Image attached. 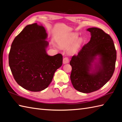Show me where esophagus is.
Instances as JSON below:
<instances>
[{
    "label": "esophagus",
    "mask_w": 122,
    "mask_h": 122,
    "mask_svg": "<svg viewBox=\"0 0 122 122\" xmlns=\"http://www.w3.org/2000/svg\"><path fill=\"white\" fill-rule=\"evenodd\" d=\"M63 63H64V64L68 63H69V58H68V57H65V58H64V59H63Z\"/></svg>",
    "instance_id": "34e87169"
}]
</instances>
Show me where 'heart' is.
Listing matches in <instances>:
<instances>
[{"instance_id":"b5f03b06","label":"heart","mask_w":122,"mask_h":122,"mask_svg":"<svg viewBox=\"0 0 122 122\" xmlns=\"http://www.w3.org/2000/svg\"><path fill=\"white\" fill-rule=\"evenodd\" d=\"M79 36L77 34H72L68 36L64 37L59 40V43L61 46L67 47L71 45L70 47V52L75 53L79 49L83 42L82 39H78Z\"/></svg>"}]
</instances>
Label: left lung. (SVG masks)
Here are the masks:
<instances>
[{
  "label": "left lung",
  "mask_w": 122,
  "mask_h": 122,
  "mask_svg": "<svg viewBox=\"0 0 122 122\" xmlns=\"http://www.w3.org/2000/svg\"><path fill=\"white\" fill-rule=\"evenodd\" d=\"M87 31L91 33L90 41L70 61L72 85L76 90L85 93L98 90L107 82L114 73L116 60L111 37L99 28ZM97 56L99 57L98 63L94 61Z\"/></svg>",
  "instance_id": "8db88e82"
}]
</instances>
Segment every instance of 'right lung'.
I'll use <instances>...</instances> for the list:
<instances>
[{
  "mask_svg": "<svg viewBox=\"0 0 122 122\" xmlns=\"http://www.w3.org/2000/svg\"><path fill=\"white\" fill-rule=\"evenodd\" d=\"M47 36L44 27L36 23L26 25L12 43L10 68L15 81L26 90L37 92L47 88L63 64L61 54H47Z\"/></svg>",
  "mask_w": 122,
  "mask_h": 122,
  "instance_id": "1",
  "label": "right lung"
}]
</instances>
